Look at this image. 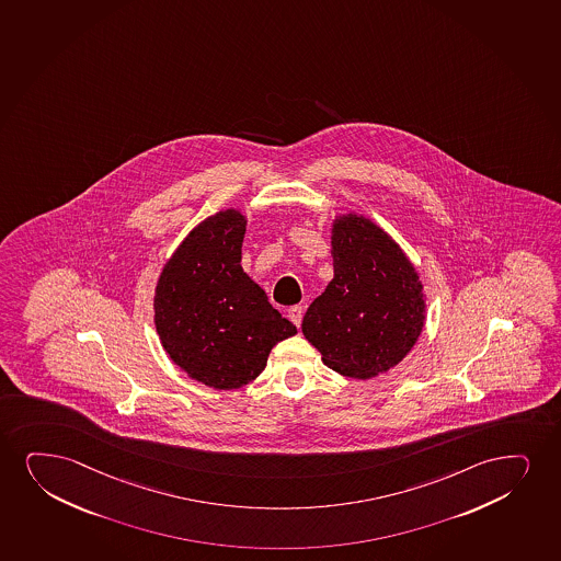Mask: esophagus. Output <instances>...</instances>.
Returning <instances> with one entry per match:
<instances>
[{
  "label": "esophagus",
  "mask_w": 561,
  "mask_h": 561,
  "mask_svg": "<svg viewBox=\"0 0 561 561\" xmlns=\"http://www.w3.org/2000/svg\"><path fill=\"white\" fill-rule=\"evenodd\" d=\"M302 316H305L302 306H293V308H290L289 319L295 323V325L300 327V323H302Z\"/></svg>",
  "instance_id": "1"
}]
</instances>
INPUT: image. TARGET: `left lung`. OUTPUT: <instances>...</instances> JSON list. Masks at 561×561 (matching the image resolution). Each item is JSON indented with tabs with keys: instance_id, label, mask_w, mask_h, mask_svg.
<instances>
[{
	"instance_id": "1",
	"label": "left lung",
	"mask_w": 561,
	"mask_h": 561,
	"mask_svg": "<svg viewBox=\"0 0 561 561\" xmlns=\"http://www.w3.org/2000/svg\"><path fill=\"white\" fill-rule=\"evenodd\" d=\"M334 266L302 319V334L334 373L368 380L399 365L425 327L422 279L401 245L365 215H336Z\"/></svg>"
}]
</instances>
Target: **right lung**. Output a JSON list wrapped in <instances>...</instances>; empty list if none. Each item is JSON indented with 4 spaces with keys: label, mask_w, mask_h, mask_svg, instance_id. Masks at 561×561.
I'll return each instance as SVG.
<instances>
[{
    "label": "right lung",
    "mask_w": 561,
    "mask_h": 561,
    "mask_svg": "<svg viewBox=\"0 0 561 561\" xmlns=\"http://www.w3.org/2000/svg\"><path fill=\"white\" fill-rule=\"evenodd\" d=\"M248 217L221 209L198 222L160 271L152 310L160 344L188 378L238 389L266 367L297 327L242 268Z\"/></svg>",
    "instance_id": "1"
}]
</instances>
